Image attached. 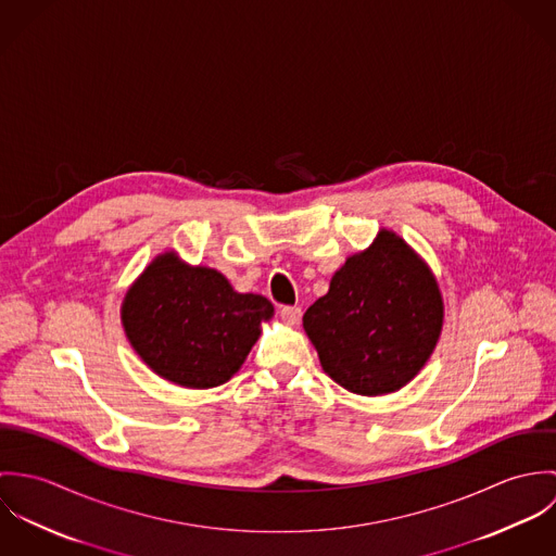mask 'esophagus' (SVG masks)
I'll return each mask as SVG.
<instances>
[{"label": "esophagus", "mask_w": 556, "mask_h": 556, "mask_svg": "<svg viewBox=\"0 0 556 556\" xmlns=\"http://www.w3.org/2000/svg\"><path fill=\"white\" fill-rule=\"evenodd\" d=\"M280 317L287 323V325H298L300 318H302V311L298 306H285L280 311Z\"/></svg>", "instance_id": "34e87169"}]
</instances>
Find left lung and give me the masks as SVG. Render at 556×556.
Returning a JSON list of instances; mask_svg holds the SVG:
<instances>
[{"label": "left lung", "mask_w": 556, "mask_h": 556, "mask_svg": "<svg viewBox=\"0 0 556 556\" xmlns=\"http://www.w3.org/2000/svg\"><path fill=\"white\" fill-rule=\"evenodd\" d=\"M445 304L430 265L392 229L342 263L304 315L318 362L340 388L386 396L410 383L443 331Z\"/></svg>", "instance_id": "1"}]
</instances>
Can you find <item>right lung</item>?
<instances>
[{"instance_id": "1", "label": "right lung", "mask_w": 556, "mask_h": 556, "mask_svg": "<svg viewBox=\"0 0 556 556\" xmlns=\"http://www.w3.org/2000/svg\"><path fill=\"white\" fill-rule=\"evenodd\" d=\"M126 338L160 379L188 390L227 383L274 317L256 293H238L225 274L160 252L122 302Z\"/></svg>"}]
</instances>
